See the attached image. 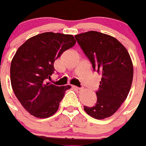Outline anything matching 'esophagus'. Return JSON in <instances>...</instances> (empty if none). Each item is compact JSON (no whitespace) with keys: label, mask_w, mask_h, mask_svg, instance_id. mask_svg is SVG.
I'll list each match as a JSON object with an SVG mask.
<instances>
[{"label":"esophagus","mask_w":146,"mask_h":146,"mask_svg":"<svg viewBox=\"0 0 146 146\" xmlns=\"http://www.w3.org/2000/svg\"><path fill=\"white\" fill-rule=\"evenodd\" d=\"M73 88L75 89V90H77V91H81L82 90V88H79V87H76V86H73Z\"/></svg>","instance_id":"obj_1"}]
</instances>
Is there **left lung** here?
Masks as SVG:
<instances>
[{"instance_id": "left-lung-1", "label": "left lung", "mask_w": 146, "mask_h": 146, "mask_svg": "<svg viewBox=\"0 0 146 146\" xmlns=\"http://www.w3.org/2000/svg\"><path fill=\"white\" fill-rule=\"evenodd\" d=\"M76 41L92 65L101 75L95 106L84 109L96 119L114 115L126 100L133 80V63L127 50L115 37L90 31L75 35Z\"/></svg>"}]
</instances>
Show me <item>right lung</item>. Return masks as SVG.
Segmentation results:
<instances>
[{
    "label": "right lung",
    "mask_w": 146,
    "mask_h": 146,
    "mask_svg": "<svg viewBox=\"0 0 146 146\" xmlns=\"http://www.w3.org/2000/svg\"><path fill=\"white\" fill-rule=\"evenodd\" d=\"M75 43L72 35L45 32L28 38L16 52L10 67L11 84L31 115L45 119L58 111L71 86H56L47 80L54 71V61Z\"/></svg>",
    "instance_id": "obj_1"
}]
</instances>
